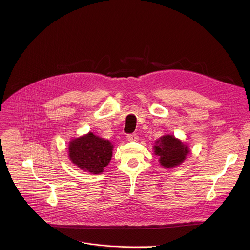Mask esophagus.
Returning a JSON list of instances; mask_svg holds the SVG:
<instances>
[{"label": "esophagus", "mask_w": 250, "mask_h": 250, "mask_svg": "<svg viewBox=\"0 0 250 250\" xmlns=\"http://www.w3.org/2000/svg\"><path fill=\"white\" fill-rule=\"evenodd\" d=\"M127 140H129V141H136V140H138V136H137V134L136 133H132V134H127Z\"/></svg>", "instance_id": "obj_1"}]
</instances>
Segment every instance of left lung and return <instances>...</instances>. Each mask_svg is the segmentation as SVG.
<instances>
[{
    "instance_id": "1",
    "label": "left lung",
    "mask_w": 250,
    "mask_h": 250,
    "mask_svg": "<svg viewBox=\"0 0 250 250\" xmlns=\"http://www.w3.org/2000/svg\"><path fill=\"white\" fill-rule=\"evenodd\" d=\"M154 154L163 168H174L182 164L190 153L189 146L173 134H166L154 142Z\"/></svg>"
}]
</instances>
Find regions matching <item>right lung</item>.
Listing matches in <instances>:
<instances>
[{"label": "right lung", "instance_id": "obj_1", "mask_svg": "<svg viewBox=\"0 0 250 250\" xmlns=\"http://www.w3.org/2000/svg\"><path fill=\"white\" fill-rule=\"evenodd\" d=\"M113 148L110 140L89 131L69 141L68 157L81 170L90 174H101L112 159Z\"/></svg>", "mask_w": 250, "mask_h": 250}]
</instances>
